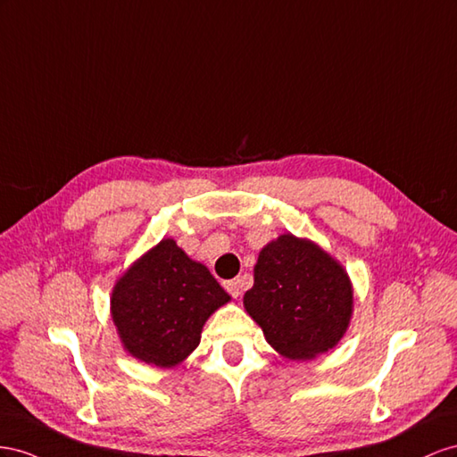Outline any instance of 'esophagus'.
I'll return each instance as SVG.
<instances>
[{
    "instance_id": "34e87169",
    "label": "esophagus",
    "mask_w": 457,
    "mask_h": 457,
    "mask_svg": "<svg viewBox=\"0 0 457 457\" xmlns=\"http://www.w3.org/2000/svg\"><path fill=\"white\" fill-rule=\"evenodd\" d=\"M224 287H226V291H228L233 298H237V296L241 295V281H239V279H229V281L224 283Z\"/></svg>"
}]
</instances>
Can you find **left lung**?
Returning <instances> with one entry per match:
<instances>
[{"label": "left lung", "mask_w": 457, "mask_h": 457, "mask_svg": "<svg viewBox=\"0 0 457 457\" xmlns=\"http://www.w3.org/2000/svg\"><path fill=\"white\" fill-rule=\"evenodd\" d=\"M243 304L273 348L304 360L341 341L352 314V285L328 253L289 233L260 251Z\"/></svg>", "instance_id": "obj_1"}]
</instances>
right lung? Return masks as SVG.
Wrapping results in <instances>:
<instances>
[{
    "label": "right lung",
    "instance_id": "obj_1",
    "mask_svg": "<svg viewBox=\"0 0 457 457\" xmlns=\"http://www.w3.org/2000/svg\"><path fill=\"white\" fill-rule=\"evenodd\" d=\"M228 301L206 266L162 239L116 283L111 306L129 354L170 368L199 346L204 321Z\"/></svg>",
    "mask_w": 457,
    "mask_h": 457
}]
</instances>
